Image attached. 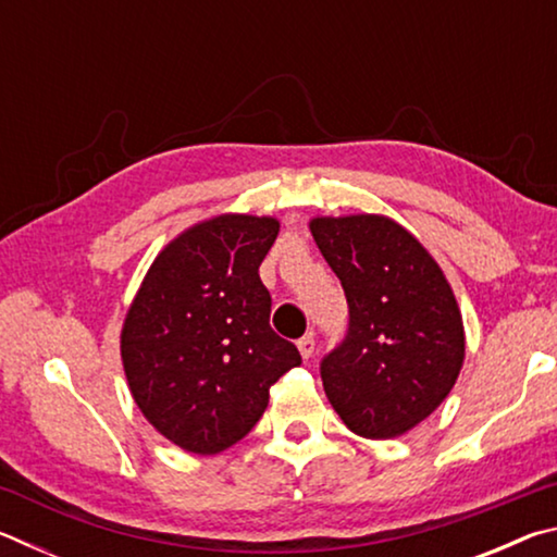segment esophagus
<instances>
[{
    "label": "esophagus",
    "mask_w": 557,
    "mask_h": 557,
    "mask_svg": "<svg viewBox=\"0 0 557 557\" xmlns=\"http://www.w3.org/2000/svg\"><path fill=\"white\" fill-rule=\"evenodd\" d=\"M297 348H299L301 358H312V356H314V336H312V334L301 336L299 342H297Z\"/></svg>",
    "instance_id": "esophagus-1"
}]
</instances>
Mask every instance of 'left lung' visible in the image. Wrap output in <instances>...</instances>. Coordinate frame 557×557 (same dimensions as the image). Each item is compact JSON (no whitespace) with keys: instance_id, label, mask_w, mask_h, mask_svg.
I'll return each instance as SVG.
<instances>
[{"instance_id":"left-lung-1","label":"left lung","mask_w":557,"mask_h":557,"mask_svg":"<svg viewBox=\"0 0 557 557\" xmlns=\"http://www.w3.org/2000/svg\"><path fill=\"white\" fill-rule=\"evenodd\" d=\"M309 231L348 301L346 338L322 361L326 398L356 435L400 437L440 408L465 363L455 292L385 215H319Z\"/></svg>"}]
</instances>
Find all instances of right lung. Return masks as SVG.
<instances>
[{
    "label": "right lung",
    "mask_w": 557,
    "mask_h": 557,
    "mask_svg": "<svg viewBox=\"0 0 557 557\" xmlns=\"http://www.w3.org/2000/svg\"><path fill=\"white\" fill-rule=\"evenodd\" d=\"M280 233L270 215L221 213L154 258L127 309L120 354L137 408L159 435L219 455L256 428L270 388L301 363L270 326L258 268Z\"/></svg>",
    "instance_id": "1"
}]
</instances>
